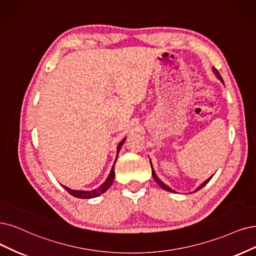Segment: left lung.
<instances>
[{"label": "left lung", "instance_id": "obj_1", "mask_svg": "<svg viewBox=\"0 0 256 256\" xmlns=\"http://www.w3.org/2000/svg\"><path fill=\"white\" fill-rule=\"evenodd\" d=\"M212 70H213V72L215 74V76H216V78H217V79H218V80H220V82H222V83L224 84V80H222V76H220V74L218 72V70H216L215 68H212ZM150 166H152V162H150ZM152 175H153V178L155 179V182H157V184H159V186H160V188H164V190H166V191H168V192H172V193H176V191H174V190H173V188H170L168 186H166V184H164V182H162V180H160V179L158 178V176L156 175V173H155V171H154V168H153V166H152ZM212 177H213V175H212L211 177H209V178H208V179H206V180L204 182H202V184H200V186H198V188H195V190H194L193 192H197L198 190H200V188H204V186H206V184L208 182H209L211 180V178H212Z\"/></svg>", "mask_w": 256, "mask_h": 256}]
</instances>
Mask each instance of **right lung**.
<instances>
[{
    "instance_id": "1",
    "label": "right lung",
    "mask_w": 256,
    "mask_h": 256,
    "mask_svg": "<svg viewBox=\"0 0 256 256\" xmlns=\"http://www.w3.org/2000/svg\"><path fill=\"white\" fill-rule=\"evenodd\" d=\"M126 141V138L121 140V142L118 144L117 146V155H116V159H115V162H114L112 166V170L110 172L106 178V180L104 182L101 186H99L98 188H94V190H90V191H84V190H72V188H70L68 186H62L65 188L66 191H68L70 195L77 197V198H82V200H90V198H94V197H98L100 196L101 194H103L106 191L108 190V188L112 184V182H114V178H115V164L117 162V158H118V154L120 152V148L122 146V144H124Z\"/></svg>"
}]
</instances>
